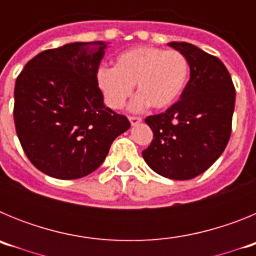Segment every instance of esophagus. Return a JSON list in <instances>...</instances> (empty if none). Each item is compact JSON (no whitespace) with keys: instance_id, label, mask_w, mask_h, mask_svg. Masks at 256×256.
Returning a JSON list of instances; mask_svg holds the SVG:
<instances>
[{"instance_id":"1","label":"esophagus","mask_w":256,"mask_h":256,"mask_svg":"<svg viewBox=\"0 0 256 256\" xmlns=\"http://www.w3.org/2000/svg\"><path fill=\"white\" fill-rule=\"evenodd\" d=\"M130 122L132 126H137V124L141 123L142 119L140 116H130Z\"/></svg>"}]
</instances>
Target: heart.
Returning a JSON list of instances; mask_svg holds the SVG:
<instances>
[{"label": "heart", "instance_id": "heart-1", "mask_svg": "<svg viewBox=\"0 0 256 256\" xmlns=\"http://www.w3.org/2000/svg\"><path fill=\"white\" fill-rule=\"evenodd\" d=\"M188 61L180 51L140 46L122 52L114 68L101 66L96 73L97 87L106 105L118 110L133 91L138 94L130 104L132 112L152 105L165 108L180 98L188 80Z\"/></svg>", "mask_w": 256, "mask_h": 256}]
</instances>
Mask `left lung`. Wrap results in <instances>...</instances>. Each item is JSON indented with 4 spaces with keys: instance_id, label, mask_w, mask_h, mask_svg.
I'll return each instance as SVG.
<instances>
[{
    "instance_id": "left-lung-1",
    "label": "left lung",
    "mask_w": 256,
    "mask_h": 256,
    "mask_svg": "<svg viewBox=\"0 0 256 256\" xmlns=\"http://www.w3.org/2000/svg\"><path fill=\"white\" fill-rule=\"evenodd\" d=\"M187 58L190 80L180 100L165 112L144 119L154 140L142 151L144 162L169 180L204 173L224 151L232 130L234 86L224 64L187 42H170Z\"/></svg>"
}]
</instances>
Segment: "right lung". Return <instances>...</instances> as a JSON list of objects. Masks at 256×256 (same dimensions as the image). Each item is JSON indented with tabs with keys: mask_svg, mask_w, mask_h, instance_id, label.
Wrapping results in <instances>:
<instances>
[{
	"mask_svg": "<svg viewBox=\"0 0 256 256\" xmlns=\"http://www.w3.org/2000/svg\"><path fill=\"white\" fill-rule=\"evenodd\" d=\"M104 42H74L42 51L15 83L14 120L22 148L38 170L76 180L104 162L112 141L130 130L104 104L96 73Z\"/></svg>",
	"mask_w": 256,
	"mask_h": 256,
	"instance_id": "right-lung-1",
	"label": "right lung"
}]
</instances>
